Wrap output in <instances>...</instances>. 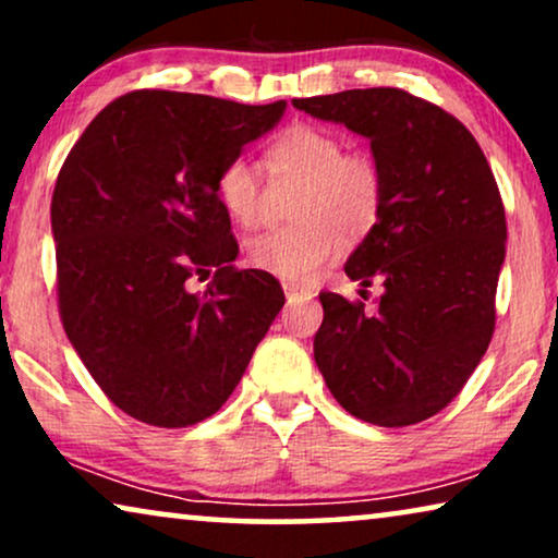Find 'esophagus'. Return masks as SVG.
Listing matches in <instances>:
<instances>
[{
	"mask_svg": "<svg viewBox=\"0 0 558 558\" xmlns=\"http://www.w3.org/2000/svg\"><path fill=\"white\" fill-rule=\"evenodd\" d=\"M284 294H287V302H307L312 300V292H307V289H296V287H284Z\"/></svg>",
	"mask_w": 558,
	"mask_h": 558,
	"instance_id": "1",
	"label": "esophagus"
}]
</instances>
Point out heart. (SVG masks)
Masks as SVG:
<instances>
[{"label":"heart","mask_w":558,"mask_h":558,"mask_svg":"<svg viewBox=\"0 0 558 558\" xmlns=\"http://www.w3.org/2000/svg\"><path fill=\"white\" fill-rule=\"evenodd\" d=\"M274 185H302L294 203L296 226L248 241V264L289 287H310L345 248V235L363 239L384 208V174L368 151L345 149L330 129L294 126L266 151ZM218 201L241 228L266 223L271 187L258 165L233 157L216 182Z\"/></svg>","instance_id":"1"}]
</instances>
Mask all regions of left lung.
<instances>
[{"instance_id": "1", "label": "left lung", "mask_w": 558, "mask_h": 558, "mask_svg": "<svg viewBox=\"0 0 558 558\" xmlns=\"http://www.w3.org/2000/svg\"><path fill=\"white\" fill-rule=\"evenodd\" d=\"M296 109L368 136L384 174L378 223L348 258L378 307L319 292L315 361L350 414L409 426L447 407L483 361L506 258V208L468 126L401 88L294 98ZM365 294V289H361Z\"/></svg>"}]
</instances>
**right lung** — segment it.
I'll use <instances>...</instances> for the list:
<instances>
[{
  "label": "right lung",
  "instance_id": "obj_1",
  "mask_svg": "<svg viewBox=\"0 0 558 558\" xmlns=\"http://www.w3.org/2000/svg\"><path fill=\"white\" fill-rule=\"evenodd\" d=\"M287 104L132 90L90 121L52 190L58 310L111 403L180 429L216 414L284 307L271 274L235 269L218 201L226 162ZM197 280H208L203 293Z\"/></svg>",
  "mask_w": 558,
  "mask_h": 558
}]
</instances>
